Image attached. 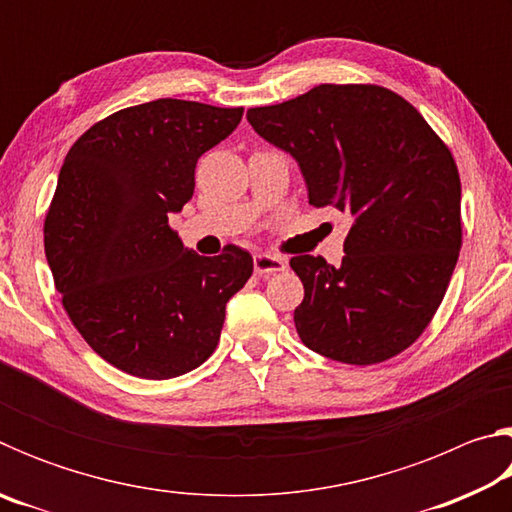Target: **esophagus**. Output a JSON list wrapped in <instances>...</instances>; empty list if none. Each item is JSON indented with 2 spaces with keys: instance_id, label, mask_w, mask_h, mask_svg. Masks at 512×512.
<instances>
[{
  "instance_id": "esophagus-1",
  "label": "esophagus",
  "mask_w": 512,
  "mask_h": 512,
  "mask_svg": "<svg viewBox=\"0 0 512 512\" xmlns=\"http://www.w3.org/2000/svg\"><path fill=\"white\" fill-rule=\"evenodd\" d=\"M284 268H287V262H284L282 257H275V255H255V273L257 275H275V273H282Z\"/></svg>"
}]
</instances>
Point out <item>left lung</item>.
Returning a JSON list of instances; mask_svg holds the SVG:
<instances>
[{"label":"left lung","mask_w":512,"mask_h":512,"mask_svg":"<svg viewBox=\"0 0 512 512\" xmlns=\"http://www.w3.org/2000/svg\"><path fill=\"white\" fill-rule=\"evenodd\" d=\"M246 117L298 160L311 205L354 216L339 266L291 257L305 287L293 311L302 343L350 366L411 348L463 244L452 151L409 101L370 83H323Z\"/></svg>","instance_id":"left-lung-1"}]
</instances>
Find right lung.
Returning <instances> with one entry per match:
<instances>
[{
    "instance_id": "add662e5",
    "label": "right lung",
    "mask_w": 512,
    "mask_h": 512,
    "mask_svg": "<svg viewBox=\"0 0 512 512\" xmlns=\"http://www.w3.org/2000/svg\"><path fill=\"white\" fill-rule=\"evenodd\" d=\"M244 108L158 99L112 112L65 155L45 216V255L69 320L112 366L171 379L210 359L225 305L253 257L187 250L169 225L194 194L196 162Z\"/></svg>"
}]
</instances>
